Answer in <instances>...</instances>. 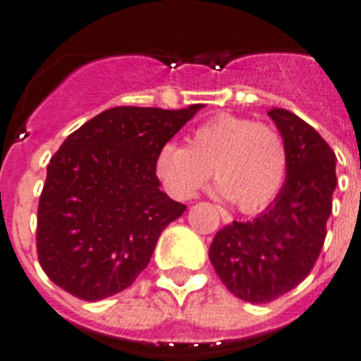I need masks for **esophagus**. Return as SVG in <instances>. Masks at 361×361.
Instances as JSON below:
<instances>
[{
    "instance_id": "obj_1",
    "label": "esophagus",
    "mask_w": 361,
    "mask_h": 361,
    "mask_svg": "<svg viewBox=\"0 0 361 361\" xmlns=\"http://www.w3.org/2000/svg\"><path fill=\"white\" fill-rule=\"evenodd\" d=\"M216 212H219L220 219H222V222H224V224H229V222H231V220H233V216L229 215V213L226 212V209H222V208H219V206H216Z\"/></svg>"
}]
</instances>
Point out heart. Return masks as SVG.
<instances>
[{
  "instance_id": "b5f03b06",
  "label": "heart",
  "mask_w": 361,
  "mask_h": 361,
  "mask_svg": "<svg viewBox=\"0 0 361 361\" xmlns=\"http://www.w3.org/2000/svg\"><path fill=\"white\" fill-rule=\"evenodd\" d=\"M288 164V146L273 124L216 116L191 132L188 148L162 146L157 175L175 199H191L213 171L222 195L242 213H257L276 199Z\"/></svg>"
}]
</instances>
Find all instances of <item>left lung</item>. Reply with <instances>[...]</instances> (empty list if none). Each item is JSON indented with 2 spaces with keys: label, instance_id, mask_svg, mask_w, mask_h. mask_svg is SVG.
<instances>
[{
  "label": "left lung",
  "instance_id": "left-lung-1",
  "mask_svg": "<svg viewBox=\"0 0 361 361\" xmlns=\"http://www.w3.org/2000/svg\"><path fill=\"white\" fill-rule=\"evenodd\" d=\"M267 116L288 146V177L275 202L250 222L220 229L209 260L226 288L244 302L267 304L311 273L327 235L336 188V155L317 130L283 108Z\"/></svg>",
  "mask_w": 361,
  "mask_h": 361
}]
</instances>
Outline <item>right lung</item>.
Returning a JSON list of instances; mask_svg holds the SVG:
<instances>
[{"label": "right lung", "mask_w": 361, "mask_h": 361, "mask_svg": "<svg viewBox=\"0 0 361 361\" xmlns=\"http://www.w3.org/2000/svg\"><path fill=\"white\" fill-rule=\"evenodd\" d=\"M200 108H110L66 137L37 206V258L56 286L95 302L148 266L162 229L186 209L159 188V152Z\"/></svg>", "instance_id": "1"}]
</instances>
